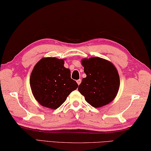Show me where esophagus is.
Returning a JSON list of instances; mask_svg holds the SVG:
<instances>
[{"label":"esophagus","instance_id":"34e87169","mask_svg":"<svg viewBox=\"0 0 151 151\" xmlns=\"http://www.w3.org/2000/svg\"><path fill=\"white\" fill-rule=\"evenodd\" d=\"M81 79H78V80H77V83H78V85H79V84L81 83Z\"/></svg>","mask_w":151,"mask_h":151}]
</instances>
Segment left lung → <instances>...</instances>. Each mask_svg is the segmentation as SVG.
<instances>
[{"label":"left lung","instance_id":"8db88e82","mask_svg":"<svg viewBox=\"0 0 151 151\" xmlns=\"http://www.w3.org/2000/svg\"><path fill=\"white\" fill-rule=\"evenodd\" d=\"M81 64L87 77L83 79L78 91L86 101L95 108L111 102L120 87L119 75L114 64L96 57L83 58Z\"/></svg>","mask_w":151,"mask_h":151}]
</instances>
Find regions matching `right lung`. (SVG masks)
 I'll return each mask as SVG.
<instances>
[{"mask_svg":"<svg viewBox=\"0 0 151 151\" xmlns=\"http://www.w3.org/2000/svg\"><path fill=\"white\" fill-rule=\"evenodd\" d=\"M64 60L44 57L34 67L30 77V88L42 106L57 109L78 87L76 81L71 79L70 69L64 66Z\"/></svg>","mask_w":151,"mask_h":151,"instance_id":"right-lung-1","label":"right lung"}]
</instances>
